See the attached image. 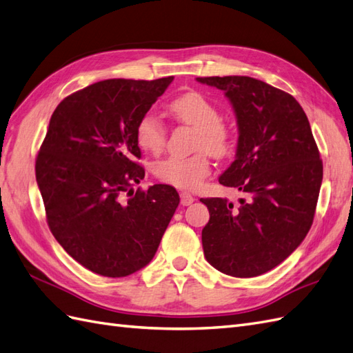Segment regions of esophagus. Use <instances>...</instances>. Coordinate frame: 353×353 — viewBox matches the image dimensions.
<instances>
[{
    "instance_id": "obj_1",
    "label": "esophagus",
    "mask_w": 353,
    "mask_h": 353,
    "mask_svg": "<svg viewBox=\"0 0 353 353\" xmlns=\"http://www.w3.org/2000/svg\"><path fill=\"white\" fill-rule=\"evenodd\" d=\"M194 201H195V198L191 194H188V192L180 194V204H182V205H189V204H192Z\"/></svg>"
}]
</instances>
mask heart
<instances>
[{"instance_id": "1", "label": "heart", "mask_w": 353, "mask_h": 353, "mask_svg": "<svg viewBox=\"0 0 353 353\" xmlns=\"http://www.w3.org/2000/svg\"><path fill=\"white\" fill-rule=\"evenodd\" d=\"M168 108L176 119L196 128L194 148L198 152L186 158L162 159L153 165V173L161 182L192 191L200 188L210 173V153L216 158H223L232 152L234 134L221 121L219 108L200 92L180 95L170 103ZM134 134L139 148L144 152L157 155L165 146V128L152 112L140 116Z\"/></svg>"}]
</instances>
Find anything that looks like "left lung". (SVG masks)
I'll return each instance as SVG.
<instances>
[{
	"label": "left lung",
	"mask_w": 353,
	"mask_h": 353,
	"mask_svg": "<svg viewBox=\"0 0 353 353\" xmlns=\"http://www.w3.org/2000/svg\"><path fill=\"white\" fill-rule=\"evenodd\" d=\"M225 92L237 117L236 159L219 183L248 198H201L210 221L201 232L207 263L234 277L273 270L301 245L318 203L323 167L296 99L248 76L196 77Z\"/></svg>",
	"instance_id": "left-lung-1"
}]
</instances>
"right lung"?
<instances>
[{
	"label": "right lung",
	"instance_id": "add662e5",
	"mask_svg": "<svg viewBox=\"0 0 353 353\" xmlns=\"http://www.w3.org/2000/svg\"><path fill=\"white\" fill-rule=\"evenodd\" d=\"M173 79L103 80L62 99L50 117L35 161L49 228L97 274L146 267L179 205L170 185L132 189L144 177L135 125Z\"/></svg>",
	"mask_w": 353,
	"mask_h": 353
}]
</instances>
